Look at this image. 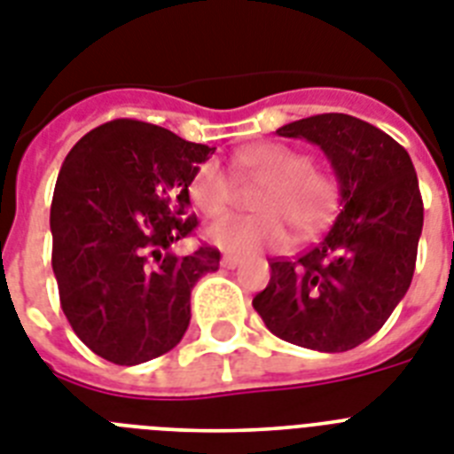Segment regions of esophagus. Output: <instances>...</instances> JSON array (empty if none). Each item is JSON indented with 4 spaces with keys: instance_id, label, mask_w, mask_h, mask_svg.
<instances>
[{
    "instance_id": "obj_1",
    "label": "esophagus",
    "mask_w": 454,
    "mask_h": 454,
    "mask_svg": "<svg viewBox=\"0 0 454 454\" xmlns=\"http://www.w3.org/2000/svg\"><path fill=\"white\" fill-rule=\"evenodd\" d=\"M221 265H223V268H238L239 259H238V256H233V254H223Z\"/></svg>"
}]
</instances>
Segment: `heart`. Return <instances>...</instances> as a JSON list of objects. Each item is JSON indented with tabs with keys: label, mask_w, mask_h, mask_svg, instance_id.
<instances>
[{
	"label": "heart",
	"mask_w": 454,
	"mask_h": 454,
	"mask_svg": "<svg viewBox=\"0 0 454 454\" xmlns=\"http://www.w3.org/2000/svg\"><path fill=\"white\" fill-rule=\"evenodd\" d=\"M235 168L245 179L263 184L254 195L256 216H221L207 226V239L228 254H249L282 247L289 226L308 235L322 226L335 205V184L312 169L303 151L286 144H259L235 156ZM186 198L202 215H221L233 200V186L216 160H205L191 172Z\"/></svg>",
	"instance_id": "1"
}]
</instances>
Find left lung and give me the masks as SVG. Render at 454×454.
Here are the masks:
<instances>
[{"label": "left lung", "instance_id": "1", "mask_svg": "<svg viewBox=\"0 0 454 454\" xmlns=\"http://www.w3.org/2000/svg\"><path fill=\"white\" fill-rule=\"evenodd\" d=\"M317 144L333 169L340 215L298 259H272L252 301L265 326L317 352H348L382 329L411 286L425 207L408 151L348 114L282 125Z\"/></svg>", "mask_w": 454, "mask_h": 454}]
</instances>
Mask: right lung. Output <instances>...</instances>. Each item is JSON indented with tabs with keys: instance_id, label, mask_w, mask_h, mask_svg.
Here are the masks:
<instances>
[{
	"instance_id": "1",
	"label": "right lung",
	"mask_w": 454,
	"mask_h": 454,
	"mask_svg": "<svg viewBox=\"0 0 454 454\" xmlns=\"http://www.w3.org/2000/svg\"><path fill=\"white\" fill-rule=\"evenodd\" d=\"M215 146L119 119L69 151L51 202L53 272L74 333L102 359L137 366L182 340L195 282L219 270L215 247L179 256L193 233L186 182Z\"/></svg>"
}]
</instances>
